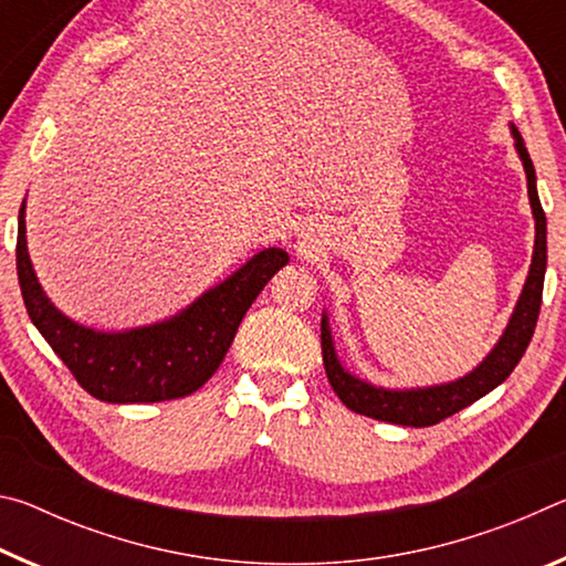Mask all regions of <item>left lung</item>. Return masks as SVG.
Returning <instances> with one entry per match:
<instances>
[{"mask_svg": "<svg viewBox=\"0 0 566 566\" xmlns=\"http://www.w3.org/2000/svg\"><path fill=\"white\" fill-rule=\"evenodd\" d=\"M514 149L520 155L526 175V195H530L532 214H534V252L526 282L522 286L520 300L512 312L510 322L502 332L500 342L494 344L492 352L476 364L472 371L464 377L444 381V385L432 387H411V389H389L377 387L367 379H359L342 367L334 349L332 329L327 312L322 314V359L324 369H327V379L337 397L357 415L391 421V424L405 427H432L437 421L457 415L459 409L474 405L476 399L490 395L502 381L512 375L516 364L524 357L526 347H530L532 334L536 327V317H539L542 306V290H544V272H547V217L536 195V175L534 165L530 159V151L524 147V139L520 129L510 124Z\"/></svg>", "mask_w": 566, "mask_h": 566, "instance_id": "1", "label": "left lung"}]
</instances>
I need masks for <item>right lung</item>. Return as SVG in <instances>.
I'll return each instance as SVG.
<instances>
[{
	"mask_svg": "<svg viewBox=\"0 0 566 566\" xmlns=\"http://www.w3.org/2000/svg\"><path fill=\"white\" fill-rule=\"evenodd\" d=\"M27 199L19 207L17 276L27 314L74 379L112 405H151L187 397L214 375L266 282L290 262L280 247L256 252L175 317L124 332H99L52 304L27 249Z\"/></svg>",
	"mask_w": 566,
	"mask_h": 566,
	"instance_id": "right-lung-1",
	"label": "right lung"
}]
</instances>
